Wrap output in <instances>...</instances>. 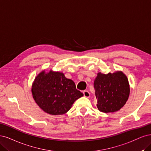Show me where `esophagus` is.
Returning a JSON list of instances; mask_svg holds the SVG:
<instances>
[{
    "label": "esophagus",
    "instance_id": "obj_1",
    "mask_svg": "<svg viewBox=\"0 0 151 151\" xmlns=\"http://www.w3.org/2000/svg\"><path fill=\"white\" fill-rule=\"evenodd\" d=\"M83 95L85 97H86V98H89V97L90 96V93H89L88 91H86V90H85L83 91Z\"/></svg>",
    "mask_w": 151,
    "mask_h": 151
}]
</instances>
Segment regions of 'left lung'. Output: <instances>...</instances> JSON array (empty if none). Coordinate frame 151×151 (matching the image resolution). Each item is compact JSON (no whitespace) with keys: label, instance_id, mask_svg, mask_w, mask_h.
I'll return each mask as SVG.
<instances>
[{"label":"left lung","instance_id":"8db88e82","mask_svg":"<svg viewBox=\"0 0 151 151\" xmlns=\"http://www.w3.org/2000/svg\"><path fill=\"white\" fill-rule=\"evenodd\" d=\"M96 106L102 112H115L122 108L130 94V85L127 76L122 71L113 73L97 74L94 81Z\"/></svg>","mask_w":151,"mask_h":151}]
</instances>
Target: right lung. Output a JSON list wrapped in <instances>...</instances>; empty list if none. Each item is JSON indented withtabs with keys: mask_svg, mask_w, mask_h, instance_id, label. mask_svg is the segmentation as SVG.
Listing matches in <instances>:
<instances>
[{
	"mask_svg": "<svg viewBox=\"0 0 151 151\" xmlns=\"http://www.w3.org/2000/svg\"><path fill=\"white\" fill-rule=\"evenodd\" d=\"M32 94L37 105L45 112L53 115L66 114L74 102L82 96L74 81L64 73L50 70L41 71L32 85Z\"/></svg>",
	"mask_w": 151,
	"mask_h": 151,
	"instance_id": "obj_1",
	"label": "right lung"
}]
</instances>
